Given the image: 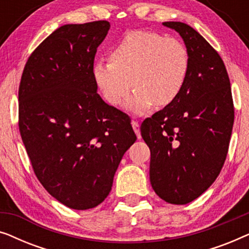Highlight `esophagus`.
<instances>
[{
	"label": "esophagus",
	"instance_id": "obj_1",
	"mask_svg": "<svg viewBox=\"0 0 249 249\" xmlns=\"http://www.w3.org/2000/svg\"><path fill=\"white\" fill-rule=\"evenodd\" d=\"M131 125H132V128H134V131H135V134L137 135V137H138V139L139 138H142V135H141V129H139V124L137 121H135V120H132L131 121Z\"/></svg>",
	"mask_w": 249,
	"mask_h": 249
}]
</instances>
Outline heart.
<instances>
[{
    "label": "heart",
    "instance_id": "b5f03b06",
    "mask_svg": "<svg viewBox=\"0 0 249 249\" xmlns=\"http://www.w3.org/2000/svg\"><path fill=\"white\" fill-rule=\"evenodd\" d=\"M110 60L95 63V81L113 107L120 105L134 86L125 108L135 114L155 104H172L185 87L190 68L189 52L181 40L146 30L125 34L111 50Z\"/></svg>",
    "mask_w": 249,
    "mask_h": 249
}]
</instances>
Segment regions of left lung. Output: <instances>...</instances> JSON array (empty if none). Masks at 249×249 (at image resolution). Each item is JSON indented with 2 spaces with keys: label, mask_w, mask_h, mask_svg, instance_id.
I'll return each mask as SVG.
<instances>
[{
  "label": "left lung",
  "mask_w": 249,
  "mask_h": 249,
  "mask_svg": "<svg viewBox=\"0 0 249 249\" xmlns=\"http://www.w3.org/2000/svg\"><path fill=\"white\" fill-rule=\"evenodd\" d=\"M163 25L182 37L189 52V73L179 97L145 119L141 132L151 149L153 189L165 202L183 205L202 195L220 175L229 149L234 107L220 54L186 23Z\"/></svg>",
  "instance_id": "1"
}]
</instances>
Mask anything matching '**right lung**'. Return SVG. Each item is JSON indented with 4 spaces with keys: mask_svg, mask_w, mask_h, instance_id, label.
I'll return each mask as SVG.
<instances>
[{
    "mask_svg": "<svg viewBox=\"0 0 249 249\" xmlns=\"http://www.w3.org/2000/svg\"><path fill=\"white\" fill-rule=\"evenodd\" d=\"M105 20L64 25L34 50L19 85V131L37 179L73 210L100 205L125 151L130 119L96 93L94 59Z\"/></svg>",
    "mask_w": 249,
    "mask_h": 249,
    "instance_id": "obj_1",
    "label": "right lung"
}]
</instances>
